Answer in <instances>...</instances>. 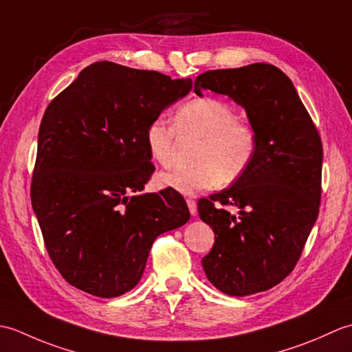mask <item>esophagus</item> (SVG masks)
<instances>
[{
	"instance_id": "1",
	"label": "esophagus",
	"mask_w": 352,
	"mask_h": 352,
	"mask_svg": "<svg viewBox=\"0 0 352 352\" xmlns=\"http://www.w3.org/2000/svg\"><path fill=\"white\" fill-rule=\"evenodd\" d=\"M186 203H188V207H189V212L192 216H195L198 213V207H197V201L192 199V198H188L186 199Z\"/></svg>"
}]
</instances>
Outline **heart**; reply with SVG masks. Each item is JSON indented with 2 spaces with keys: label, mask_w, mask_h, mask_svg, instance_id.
<instances>
[{
  "label": "heart",
  "mask_w": 352,
  "mask_h": 352,
  "mask_svg": "<svg viewBox=\"0 0 352 352\" xmlns=\"http://www.w3.org/2000/svg\"><path fill=\"white\" fill-rule=\"evenodd\" d=\"M177 134L199 139L192 168H169L157 175L163 188L182 195H197L222 184H233L248 172L257 155L258 139L254 126L239 119L227 101L199 96L182 104L174 113V125L162 118L148 124L145 140L154 162L168 166L175 157Z\"/></svg>",
  "instance_id": "b5f03b06"
}]
</instances>
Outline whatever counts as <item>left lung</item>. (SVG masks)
<instances>
[{
    "label": "left lung",
    "mask_w": 352,
    "mask_h": 352,
    "mask_svg": "<svg viewBox=\"0 0 352 352\" xmlns=\"http://www.w3.org/2000/svg\"><path fill=\"white\" fill-rule=\"evenodd\" d=\"M204 89L245 107L258 148L248 172L231 188L198 203L214 243L203 267L231 296L265 292L294 271L319 214L322 140L290 78L269 63L199 74ZM233 205L239 214H230Z\"/></svg>",
    "instance_id": "8db88e82"
}]
</instances>
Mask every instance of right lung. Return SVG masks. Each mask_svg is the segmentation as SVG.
I'll use <instances>...</instances> for the list:
<instances>
[{"label":"right lung","mask_w":352,"mask_h":352,"mask_svg":"<svg viewBox=\"0 0 352 352\" xmlns=\"http://www.w3.org/2000/svg\"><path fill=\"white\" fill-rule=\"evenodd\" d=\"M190 87V78L95 62L45 110L30 197L48 256L71 286L124 295L157 236L189 221L174 189L138 192L155 169L148 124Z\"/></svg>","instance_id":"right-lung-1"}]
</instances>
